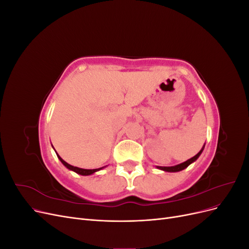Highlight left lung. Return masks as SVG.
Listing matches in <instances>:
<instances>
[{
	"label": "left lung",
	"mask_w": 249,
	"mask_h": 249,
	"mask_svg": "<svg viewBox=\"0 0 249 249\" xmlns=\"http://www.w3.org/2000/svg\"><path fill=\"white\" fill-rule=\"evenodd\" d=\"M205 147V146H203ZM203 149V148H202ZM202 149L200 150V152L197 154V155H195L193 158H191V159H189V160H187L186 162H184V163H180V164H178V165H176V166H171V167H162V166H157L158 168L159 169H161V170H164V171H169V172H177V171H180V170H183V169H185L186 167H188L189 166V165L192 163V162H194L195 160L197 159V158L200 156V154H201V152H202Z\"/></svg>",
	"instance_id": "1"
}]
</instances>
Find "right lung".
I'll list each match as a JSON object with an SVG mask.
<instances>
[{
  "instance_id": "1",
  "label": "right lung",
  "mask_w": 249,
  "mask_h": 249,
  "mask_svg": "<svg viewBox=\"0 0 249 249\" xmlns=\"http://www.w3.org/2000/svg\"><path fill=\"white\" fill-rule=\"evenodd\" d=\"M57 156H58V155H57ZM58 158H59V160L62 162V164L64 165L65 167H67V168L72 170V171H74V172L79 173V175H81V176H89V175H92V173H94L95 171H99L100 169H102V168H97V169H83V168H79V167H76V166H72V165H70L69 163H66V162H65L64 160H62L61 158H60L59 156H58Z\"/></svg>"
}]
</instances>
